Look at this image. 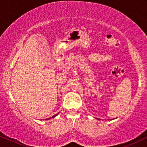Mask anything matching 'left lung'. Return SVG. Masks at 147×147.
Instances as JSON below:
<instances>
[{"instance_id":"8db88e82","label":"left lung","mask_w":147,"mask_h":147,"mask_svg":"<svg viewBox=\"0 0 147 147\" xmlns=\"http://www.w3.org/2000/svg\"><path fill=\"white\" fill-rule=\"evenodd\" d=\"M98 120H99V119H98Z\"/></svg>"}]
</instances>
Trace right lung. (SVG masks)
<instances>
[{
	"label": "right lung",
	"mask_w": 147,
	"mask_h": 147,
	"mask_svg": "<svg viewBox=\"0 0 147 147\" xmlns=\"http://www.w3.org/2000/svg\"><path fill=\"white\" fill-rule=\"evenodd\" d=\"M58 113H59V112H58V113H56V114H55V115H54V116H52V117H51V118H46V119H45V120H50V119H52V118H55V117H56V116H58Z\"/></svg>",
	"instance_id": "right-lung-1"
}]
</instances>
